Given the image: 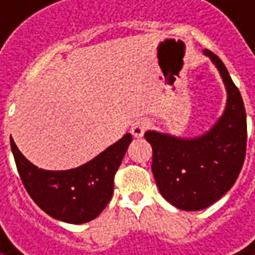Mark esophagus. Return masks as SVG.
Returning <instances> with one entry per match:
<instances>
[{"mask_svg":"<svg viewBox=\"0 0 255 255\" xmlns=\"http://www.w3.org/2000/svg\"><path fill=\"white\" fill-rule=\"evenodd\" d=\"M147 129H149V122L146 119H137L136 122L132 123L130 132L134 137H142Z\"/></svg>","mask_w":255,"mask_h":255,"instance_id":"esophagus-1","label":"esophagus"}]
</instances>
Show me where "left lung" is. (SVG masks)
Instances as JSON below:
<instances>
[{
    "mask_svg": "<svg viewBox=\"0 0 255 255\" xmlns=\"http://www.w3.org/2000/svg\"><path fill=\"white\" fill-rule=\"evenodd\" d=\"M227 89V106L219 122L197 139L144 133L152 144V171L166 200L186 211L203 210L223 197L236 183L246 159L247 118L239 88L226 65L209 49Z\"/></svg>",
    "mask_w": 255,
    "mask_h": 255,
    "instance_id": "left-lung-1",
    "label": "left lung"
}]
</instances>
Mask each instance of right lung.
I'll return each mask as SVG.
<instances>
[{"label":"right lung","mask_w":255,"mask_h":255,"mask_svg":"<svg viewBox=\"0 0 255 255\" xmlns=\"http://www.w3.org/2000/svg\"><path fill=\"white\" fill-rule=\"evenodd\" d=\"M132 142L126 133L91 162L62 171L42 170L26 160L14 140L11 149L24 187L31 199L56 220L82 224L96 219L113 194V179Z\"/></svg>","instance_id":"right-lung-1"}]
</instances>
